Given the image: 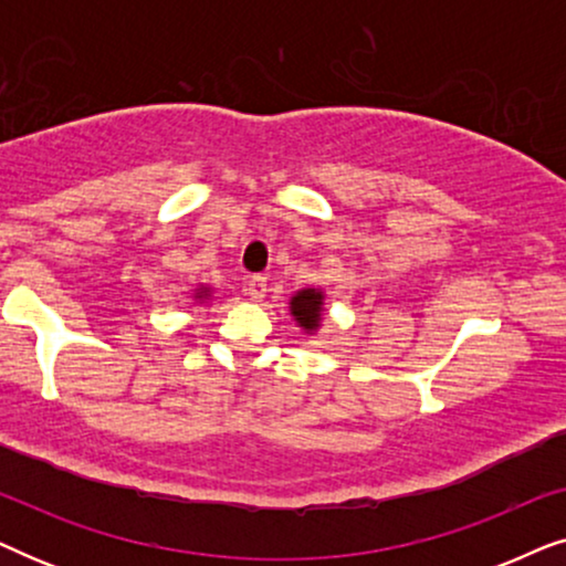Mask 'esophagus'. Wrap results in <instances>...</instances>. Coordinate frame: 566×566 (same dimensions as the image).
Returning a JSON list of instances; mask_svg holds the SVG:
<instances>
[{
	"mask_svg": "<svg viewBox=\"0 0 566 566\" xmlns=\"http://www.w3.org/2000/svg\"><path fill=\"white\" fill-rule=\"evenodd\" d=\"M268 293V277L265 275H252L250 281H247V296L252 301H262Z\"/></svg>",
	"mask_w": 566,
	"mask_h": 566,
	"instance_id": "obj_1",
	"label": "esophagus"
}]
</instances>
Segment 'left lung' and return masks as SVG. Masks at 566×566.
Returning a JSON list of instances; mask_svg holds the SVG:
<instances>
[{"label": "left lung", "mask_w": 566, "mask_h": 566, "mask_svg": "<svg viewBox=\"0 0 566 566\" xmlns=\"http://www.w3.org/2000/svg\"><path fill=\"white\" fill-rule=\"evenodd\" d=\"M291 312L296 316L301 327L316 329V324H319V314H322V293L314 289L296 293L291 301Z\"/></svg>", "instance_id": "1"}]
</instances>
